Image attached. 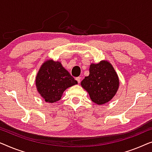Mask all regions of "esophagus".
<instances>
[{"instance_id":"obj_1","label":"esophagus","mask_w":152,"mask_h":152,"mask_svg":"<svg viewBox=\"0 0 152 152\" xmlns=\"http://www.w3.org/2000/svg\"><path fill=\"white\" fill-rule=\"evenodd\" d=\"M76 80L77 82H78V83H80V80H81V77H77V78H76Z\"/></svg>"}]
</instances>
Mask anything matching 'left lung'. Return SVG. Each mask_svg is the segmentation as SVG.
<instances>
[{
	"mask_svg": "<svg viewBox=\"0 0 152 152\" xmlns=\"http://www.w3.org/2000/svg\"><path fill=\"white\" fill-rule=\"evenodd\" d=\"M81 85L89 93L94 102L102 104L116 94L119 80L112 65L107 61H101L98 64H91L89 75L83 79Z\"/></svg>",
	"mask_w": 152,
	"mask_h": 152,
	"instance_id": "left-lung-1",
	"label": "left lung"
}]
</instances>
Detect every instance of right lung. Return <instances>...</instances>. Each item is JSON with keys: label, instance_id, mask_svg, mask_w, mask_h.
<instances>
[{"label": "right lung", "instance_id": "right-lung-1", "mask_svg": "<svg viewBox=\"0 0 152 152\" xmlns=\"http://www.w3.org/2000/svg\"><path fill=\"white\" fill-rule=\"evenodd\" d=\"M78 82L59 62L49 60L42 64L36 78L37 90L46 102L61 99L63 91Z\"/></svg>", "mask_w": 152, "mask_h": 152}]
</instances>
